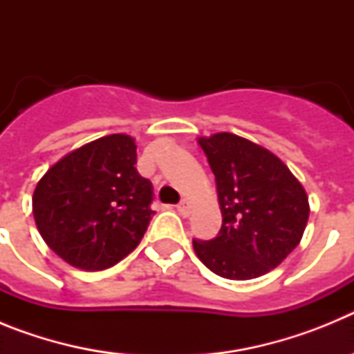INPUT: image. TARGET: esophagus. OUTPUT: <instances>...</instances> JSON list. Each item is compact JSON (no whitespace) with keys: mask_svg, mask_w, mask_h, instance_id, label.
I'll return each mask as SVG.
<instances>
[{"mask_svg":"<svg viewBox=\"0 0 354 354\" xmlns=\"http://www.w3.org/2000/svg\"><path fill=\"white\" fill-rule=\"evenodd\" d=\"M177 212H179L180 216L189 214V204H187V200H180L179 205H177Z\"/></svg>","mask_w":354,"mask_h":354,"instance_id":"1","label":"esophagus"}]
</instances>
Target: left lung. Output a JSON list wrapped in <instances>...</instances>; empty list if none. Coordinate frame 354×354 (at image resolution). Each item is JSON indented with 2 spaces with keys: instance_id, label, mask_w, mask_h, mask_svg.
Instances as JSON below:
<instances>
[{
  "instance_id": "8db88e82",
  "label": "left lung",
  "mask_w": 354,
  "mask_h": 354,
  "mask_svg": "<svg viewBox=\"0 0 354 354\" xmlns=\"http://www.w3.org/2000/svg\"><path fill=\"white\" fill-rule=\"evenodd\" d=\"M216 179L220 232L193 239L196 257L228 280H252L277 268L301 241L308 196L273 152L232 133L198 138Z\"/></svg>"
}]
</instances>
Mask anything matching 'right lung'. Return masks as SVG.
<instances>
[{"label": "right lung", "instance_id": "right-lung-1", "mask_svg": "<svg viewBox=\"0 0 354 354\" xmlns=\"http://www.w3.org/2000/svg\"><path fill=\"white\" fill-rule=\"evenodd\" d=\"M134 165V140L109 134L72 150L44 174L33 193V216L58 257L101 271L140 245L154 214V189Z\"/></svg>", "mask_w": 354, "mask_h": 354}]
</instances>
